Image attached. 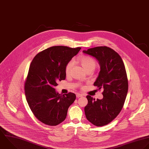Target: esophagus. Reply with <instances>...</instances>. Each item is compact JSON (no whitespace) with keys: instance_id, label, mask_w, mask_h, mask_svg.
<instances>
[{"instance_id":"esophagus-1","label":"esophagus","mask_w":149,"mask_h":149,"mask_svg":"<svg viewBox=\"0 0 149 149\" xmlns=\"http://www.w3.org/2000/svg\"><path fill=\"white\" fill-rule=\"evenodd\" d=\"M76 96H77V97H80L83 96V95L82 94H80V93H77Z\"/></svg>"}]
</instances>
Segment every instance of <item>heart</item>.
I'll return each instance as SVG.
<instances>
[{
    "label": "heart",
    "mask_w": 149,
    "mask_h": 149,
    "mask_svg": "<svg viewBox=\"0 0 149 149\" xmlns=\"http://www.w3.org/2000/svg\"><path fill=\"white\" fill-rule=\"evenodd\" d=\"M78 61L80 63L82 67L86 70V71H93L96 66V61L90 56H82L78 58ZM74 65V61L72 60L70 61L66 64L65 67V73L67 75H68L71 71V69Z\"/></svg>",
    "instance_id": "obj_1"
}]
</instances>
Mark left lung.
<instances>
[{"instance_id":"1","label":"left lung","mask_w":149,"mask_h":149,"mask_svg":"<svg viewBox=\"0 0 149 149\" xmlns=\"http://www.w3.org/2000/svg\"><path fill=\"white\" fill-rule=\"evenodd\" d=\"M99 62L100 71L94 86L103 89L101 100L88 95L85 107L87 120L97 127L106 125L121 112L127 95L128 81L121 56L110 47L97 46L84 50Z\"/></svg>"}]
</instances>
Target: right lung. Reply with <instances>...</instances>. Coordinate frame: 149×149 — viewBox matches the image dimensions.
Wrapping results in <instances>:
<instances>
[{
  "label": "right lung",
  "instance_id": "obj_1",
  "mask_svg": "<svg viewBox=\"0 0 149 149\" xmlns=\"http://www.w3.org/2000/svg\"><path fill=\"white\" fill-rule=\"evenodd\" d=\"M81 49L52 46L38 53L30 64L24 84L25 97L35 117L45 124L56 126L64 121L76 99L71 92L57 93L54 86L65 79V65Z\"/></svg>",
  "mask_w": 149,
  "mask_h": 149
}]
</instances>
